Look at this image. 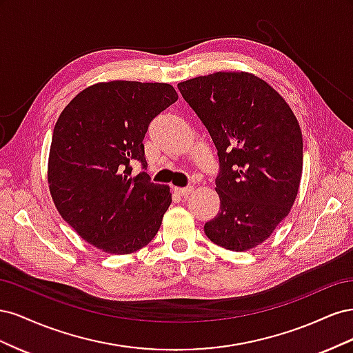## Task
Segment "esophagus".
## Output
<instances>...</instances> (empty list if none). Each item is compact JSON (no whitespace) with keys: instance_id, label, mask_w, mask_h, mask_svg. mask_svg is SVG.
<instances>
[{"instance_id":"34e87169","label":"esophagus","mask_w":353,"mask_h":353,"mask_svg":"<svg viewBox=\"0 0 353 353\" xmlns=\"http://www.w3.org/2000/svg\"><path fill=\"white\" fill-rule=\"evenodd\" d=\"M174 191L181 197H187L190 193H193V187H175Z\"/></svg>"}]
</instances>
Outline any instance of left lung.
Here are the masks:
<instances>
[{
    "mask_svg": "<svg viewBox=\"0 0 353 353\" xmlns=\"http://www.w3.org/2000/svg\"><path fill=\"white\" fill-rule=\"evenodd\" d=\"M218 150L221 209L205 223L210 241L244 252L288 215L303 166L301 126L281 95L245 72H216L178 83Z\"/></svg>",
    "mask_w": 353,
    "mask_h": 353,
    "instance_id": "obj_1",
    "label": "left lung"
}]
</instances>
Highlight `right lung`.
<instances>
[{
	"mask_svg": "<svg viewBox=\"0 0 353 353\" xmlns=\"http://www.w3.org/2000/svg\"><path fill=\"white\" fill-rule=\"evenodd\" d=\"M178 100L169 83L112 81L81 91L59 116L48 159L50 193L61 218L95 248L128 254L157 234L172 197L152 183L143 140Z\"/></svg>",
	"mask_w": 353,
	"mask_h": 353,
	"instance_id": "obj_1",
	"label": "right lung"
}]
</instances>
